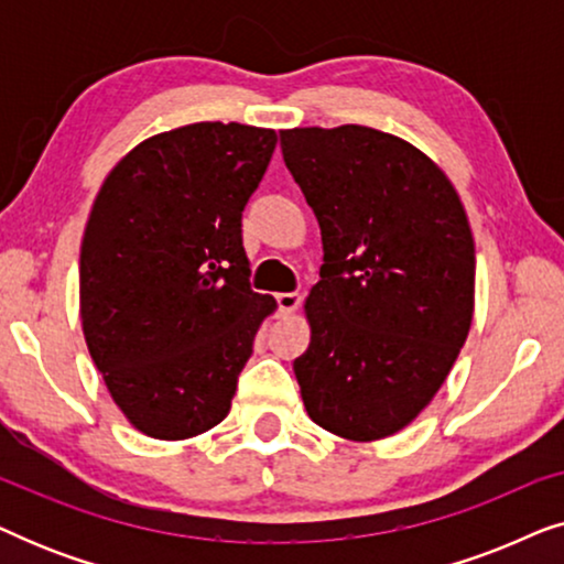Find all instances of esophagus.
Listing matches in <instances>:
<instances>
[{"instance_id": "34e87169", "label": "esophagus", "mask_w": 564, "mask_h": 564, "mask_svg": "<svg viewBox=\"0 0 564 564\" xmlns=\"http://www.w3.org/2000/svg\"><path fill=\"white\" fill-rule=\"evenodd\" d=\"M276 305H280V315H292L300 307V295L297 292H280Z\"/></svg>"}]
</instances>
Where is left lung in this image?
Returning <instances> with one entry per match:
<instances>
[{
	"mask_svg": "<svg viewBox=\"0 0 564 564\" xmlns=\"http://www.w3.org/2000/svg\"><path fill=\"white\" fill-rule=\"evenodd\" d=\"M282 156L321 226V280L295 359L321 429L377 442L426 408L475 313V238L442 169L367 126L280 130Z\"/></svg>",
	"mask_w": 564,
	"mask_h": 564,
	"instance_id": "obj_1",
	"label": "left lung"
}]
</instances>
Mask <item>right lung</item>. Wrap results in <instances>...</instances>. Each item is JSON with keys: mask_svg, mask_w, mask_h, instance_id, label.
I'll return each instance as SVG.
<instances>
[{"mask_svg": "<svg viewBox=\"0 0 564 564\" xmlns=\"http://www.w3.org/2000/svg\"><path fill=\"white\" fill-rule=\"evenodd\" d=\"M274 145L272 128L192 122L130 149L97 192L82 328L115 405L145 436L182 442L218 426L276 311L251 290L241 238Z\"/></svg>", "mask_w": 564, "mask_h": 564, "instance_id": "1", "label": "right lung"}]
</instances>
